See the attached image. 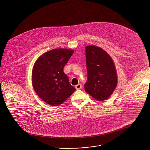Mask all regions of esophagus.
I'll use <instances>...</instances> for the list:
<instances>
[{
    "label": "esophagus",
    "mask_w": 150,
    "mask_h": 150,
    "mask_svg": "<svg viewBox=\"0 0 150 150\" xmlns=\"http://www.w3.org/2000/svg\"><path fill=\"white\" fill-rule=\"evenodd\" d=\"M81 88H82V86H81V84H77L76 86H75V88H76V89H77V90L81 89Z\"/></svg>",
    "instance_id": "1"
}]
</instances>
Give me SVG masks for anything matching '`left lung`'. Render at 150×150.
<instances>
[{
	"instance_id": "left-lung-1",
	"label": "left lung",
	"mask_w": 150,
	"mask_h": 150,
	"mask_svg": "<svg viewBox=\"0 0 150 150\" xmlns=\"http://www.w3.org/2000/svg\"><path fill=\"white\" fill-rule=\"evenodd\" d=\"M88 80L86 92L98 101L107 100L117 84V75L112 58L102 48L96 45L86 47Z\"/></svg>"
}]
</instances>
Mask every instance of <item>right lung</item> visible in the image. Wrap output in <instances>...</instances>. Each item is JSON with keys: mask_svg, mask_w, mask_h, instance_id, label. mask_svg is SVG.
I'll return each instance as SVG.
<instances>
[{"mask_svg": "<svg viewBox=\"0 0 150 150\" xmlns=\"http://www.w3.org/2000/svg\"><path fill=\"white\" fill-rule=\"evenodd\" d=\"M74 50L58 48L48 51L36 60L32 70V83L40 98L51 106H59L76 89L64 72Z\"/></svg>", "mask_w": 150, "mask_h": 150, "instance_id": "add662e5", "label": "right lung"}]
</instances>
